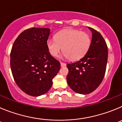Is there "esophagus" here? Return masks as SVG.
Masks as SVG:
<instances>
[{"mask_svg": "<svg viewBox=\"0 0 122 122\" xmlns=\"http://www.w3.org/2000/svg\"><path fill=\"white\" fill-rule=\"evenodd\" d=\"M60 64H61V67H64V66H66V63H64V62H61Z\"/></svg>", "mask_w": 122, "mask_h": 122, "instance_id": "34e87169", "label": "esophagus"}]
</instances>
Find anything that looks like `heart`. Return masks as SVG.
<instances>
[{
	"label": "heart",
	"instance_id": "heart-1",
	"mask_svg": "<svg viewBox=\"0 0 122 122\" xmlns=\"http://www.w3.org/2000/svg\"><path fill=\"white\" fill-rule=\"evenodd\" d=\"M91 39L87 33L78 30H64L55 36V39H49L47 42L48 50L53 56H57L60 51L70 60L81 58L88 50Z\"/></svg>",
	"mask_w": 122,
	"mask_h": 122
}]
</instances>
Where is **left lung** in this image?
<instances>
[{"label": "left lung", "mask_w": 122, "mask_h": 122, "mask_svg": "<svg viewBox=\"0 0 122 122\" xmlns=\"http://www.w3.org/2000/svg\"><path fill=\"white\" fill-rule=\"evenodd\" d=\"M92 38L87 53L79 61L67 64V81L75 92L88 94L99 86L105 76L108 50L102 35L89 27Z\"/></svg>", "instance_id": "1"}]
</instances>
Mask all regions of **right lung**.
<instances>
[{"mask_svg": "<svg viewBox=\"0 0 122 122\" xmlns=\"http://www.w3.org/2000/svg\"><path fill=\"white\" fill-rule=\"evenodd\" d=\"M50 30L31 28L16 38L10 53V67L15 82L25 93L38 97L46 94L60 69V62L51 56L47 42Z\"/></svg>", "mask_w": 122, "mask_h": 122, "instance_id": "1", "label": "right lung"}]
</instances>
